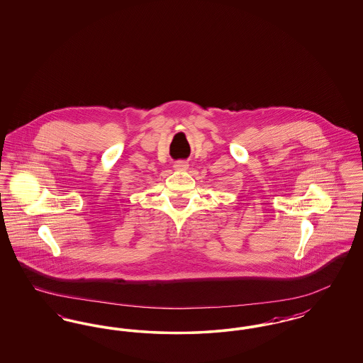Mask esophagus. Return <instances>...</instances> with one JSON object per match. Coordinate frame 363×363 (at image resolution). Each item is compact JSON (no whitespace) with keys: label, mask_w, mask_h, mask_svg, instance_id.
<instances>
[{"label":"esophagus","mask_w":363,"mask_h":363,"mask_svg":"<svg viewBox=\"0 0 363 363\" xmlns=\"http://www.w3.org/2000/svg\"><path fill=\"white\" fill-rule=\"evenodd\" d=\"M188 166H189V164H188L185 160H178V162L174 163V169H175V170H179V172L186 170Z\"/></svg>","instance_id":"esophagus-1"}]
</instances>
